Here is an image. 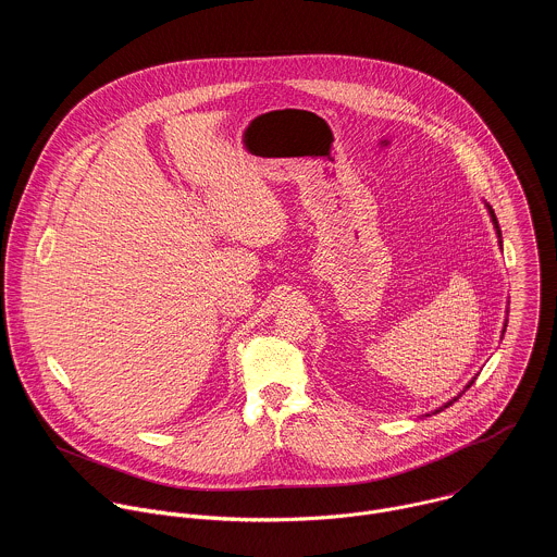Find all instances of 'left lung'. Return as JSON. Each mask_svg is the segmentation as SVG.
<instances>
[{
  "label": "left lung",
  "mask_w": 557,
  "mask_h": 557,
  "mask_svg": "<svg viewBox=\"0 0 557 557\" xmlns=\"http://www.w3.org/2000/svg\"><path fill=\"white\" fill-rule=\"evenodd\" d=\"M487 209H490V213H492V220H494V224H496V231H498V237H500V226H498V220H496V213H494V209H492V207H490V205H487ZM500 247H503V240H500ZM505 329H507V324H505ZM473 381H475V376H473V379H471V381H469V383H467V387H471V383H473ZM467 387H465V389H467ZM465 389H462V392H465ZM462 392H460V394H462ZM460 394H458V396H460ZM458 396H456V399H458ZM456 399H454V401H456ZM454 401H449V404H445V406H443V408H441V410H445V408H449V406H451V404H454ZM441 410H436V412H441ZM436 412H434V414H436Z\"/></svg>",
  "instance_id": "1"
}]
</instances>
